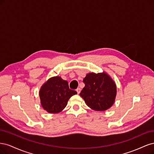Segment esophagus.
<instances>
[{
	"mask_svg": "<svg viewBox=\"0 0 154 154\" xmlns=\"http://www.w3.org/2000/svg\"><path fill=\"white\" fill-rule=\"evenodd\" d=\"M80 91H81V89H80V88H78L77 89H76V92H77V93L78 94H80Z\"/></svg>",
	"mask_w": 154,
	"mask_h": 154,
	"instance_id": "esophagus-1",
	"label": "esophagus"
}]
</instances>
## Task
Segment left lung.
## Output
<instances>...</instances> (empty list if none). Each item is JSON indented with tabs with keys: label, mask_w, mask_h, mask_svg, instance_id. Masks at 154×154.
<instances>
[{
	"label": "left lung",
	"mask_w": 154,
	"mask_h": 154,
	"mask_svg": "<svg viewBox=\"0 0 154 154\" xmlns=\"http://www.w3.org/2000/svg\"><path fill=\"white\" fill-rule=\"evenodd\" d=\"M85 87L80 96L91 109L104 111L112 106L116 96V85L105 72L87 74L83 80Z\"/></svg>",
	"instance_id": "1"
}]
</instances>
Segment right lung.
<instances>
[{
	"label": "right lung",
	"instance_id": "obj_1",
	"mask_svg": "<svg viewBox=\"0 0 154 154\" xmlns=\"http://www.w3.org/2000/svg\"><path fill=\"white\" fill-rule=\"evenodd\" d=\"M76 91L70 89L68 82L60 76L51 78L42 86L39 92L41 105L49 113L56 114L63 110Z\"/></svg>",
	"mask_w": 154,
	"mask_h": 154
}]
</instances>
